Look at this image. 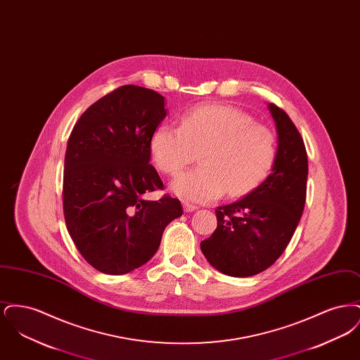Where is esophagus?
Returning a JSON list of instances; mask_svg holds the SVG:
<instances>
[{"mask_svg":"<svg viewBox=\"0 0 360 360\" xmlns=\"http://www.w3.org/2000/svg\"><path fill=\"white\" fill-rule=\"evenodd\" d=\"M184 209H185V212H186V213H188V212H194V210H197L198 207L195 205H193V204L185 202V204H184Z\"/></svg>","mask_w":360,"mask_h":360,"instance_id":"34e87169","label":"esophagus"}]
</instances>
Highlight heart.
I'll use <instances>...</instances> for the list:
<instances>
[{
  "mask_svg": "<svg viewBox=\"0 0 360 360\" xmlns=\"http://www.w3.org/2000/svg\"><path fill=\"white\" fill-rule=\"evenodd\" d=\"M202 166L172 181V190L194 202H212L251 193L267 178L276 159L274 132L239 108L202 105L188 110L181 127L160 124L151 137L158 167L175 175L202 151Z\"/></svg>",
  "mask_w": 360,
  "mask_h": 360,
  "instance_id": "obj_1",
  "label": "heart"
}]
</instances>
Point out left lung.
Listing matches in <instances>:
<instances>
[{"label":"left lung","instance_id":"8db88e82","mask_svg":"<svg viewBox=\"0 0 360 360\" xmlns=\"http://www.w3.org/2000/svg\"><path fill=\"white\" fill-rule=\"evenodd\" d=\"M278 132L271 174L250 194L216 209L217 228L201 241L207 262L229 276H252L282 255L301 220L307 201L308 155L288 113L269 105Z\"/></svg>","mask_w":360,"mask_h":360}]
</instances>
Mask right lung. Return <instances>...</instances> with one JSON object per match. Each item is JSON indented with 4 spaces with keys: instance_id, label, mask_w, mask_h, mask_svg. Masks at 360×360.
Returning a JSON list of instances; mask_svg holds the SVG:
<instances>
[{
    "instance_id": "add662e5",
    "label": "right lung",
    "mask_w": 360,
    "mask_h": 360,
    "mask_svg": "<svg viewBox=\"0 0 360 360\" xmlns=\"http://www.w3.org/2000/svg\"><path fill=\"white\" fill-rule=\"evenodd\" d=\"M166 116L163 96L121 86L89 106L70 135L65 221L77 250L103 274H127L146 264L165 228L182 216L176 198L143 197L163 188L150 159L151 137Z\"/></svg>"
}]
</instances>
